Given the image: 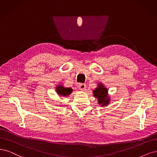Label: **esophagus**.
<instances>
[{
    "mask_svg": "<svg viewBox=\"0 0 157 157\" xmlns=\"http://www.w3.org/2000/svg\"><path fill=\"white\" fill-rule=\"evenodd\" d=\"M78 87L80 90H85L86 89V85L84 83H79L78 85Z\"/></svg>",
    "mask_w": 157,
    "mask_h": 157,
    "instance_id": "obj_1",
    "label": "esophagus"
}]
</instances>
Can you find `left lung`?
I'll use <instances>...</instances> for the list:
<instances>
[{"instance_id": "8db88e82", "label": "left lung", "mask_w": 157, "mask_h": 157, "mask_svg": "<svg viewBox=\"0 0 157 157\" xmlns=\"http://www.w3.org/2000/svg\"><path fill=\"white\" fill-rule=\"evenodd\" d=\"M108 90L105 88L102 83H99L98 87L93 90L94 97L98 99V103L101 106L108 105L110 102L109 97L108 96Z\"/></svg>"}]
</instances>
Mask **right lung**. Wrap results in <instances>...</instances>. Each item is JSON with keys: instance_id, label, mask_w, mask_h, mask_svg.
Segmentation results:
<instances>
[{"instance_id": "1", "label": "right lung", "mask_w": 157, "mask_h": 157, "mask_svg": "<svg viewBox=\"0 0 157 157\" xmlns=\"http://www.w3.org/2000/svg\"><path fill=\"white\" fill-rule=\"evenodd\" d=\"M72 89L69 87H64L63 85H58L56 87V91L57 94L60 96H63V97H67L68 95H70L72 93Z\"/></svg>"}]
</instances>
